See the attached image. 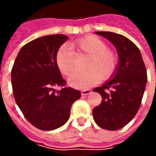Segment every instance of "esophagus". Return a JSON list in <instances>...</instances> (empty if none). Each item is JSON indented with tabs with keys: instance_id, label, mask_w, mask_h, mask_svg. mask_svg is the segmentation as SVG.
<instances>
[{
	"instance_id": "obj_1",
	"label": "esophagus",
	"mask_w": 156,
	"mask_h": 156,
	"mask_svg": "<svg viewBox=\"0 0 156 156\" xmlns=\"http://www.w3.org/2000/svg\"><path fill=\"white\" fill-rule=\"evenodd\" d=\"M91 93V90H89V89H84V90H82L81 91V94L83 96H86V95L89 94Z\"/></svg>"
}]
</instances>
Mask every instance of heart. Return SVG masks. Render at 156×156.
I'll list each match as a JSON object with an SVG mask.
<instances>
[{"label": "heart", "mask_w": 156, "mask_h": 156, "mask_svg": "<svg viewBox=\"0 0 156 156\" xmlns=\"http://www.w3.org/2000/svg\"><path fill=\"white\" fill-rule=\"evenodd\" d=\"M77 54H85L88 58L85 62L86 71L74 73L68 78V83L78 89H86L96 84L100 78L107 80L115 74L119 58L115 51L108 49L105 41L94 35H88L72 42ZM56 65L66 76L74 70V57L71 49L66 45L58 48L55 56Z\"/></svg>", "instance_id": "obj_1"}]
</instances>
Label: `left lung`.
<instances>
[{
	"mask_svg": "<svg viewBox=\"0 0 156 156\" xmlns=\"http://www.w3.org/2000/svg\"><path fill=\"white\" fill-rule=\"evenodd\" d=\"M111 41L119 55L115 73L101 87L94 89L102 96L100 105L93 109L95 123L108 130H117L129 124L140 107L147 82V72L140 51L124 36L96 32Z\"/></svg>",
	"mask_w": 156,
	"mask_h": 156,
	"instance_id": "8db88e82",
	"label": "left lung"
}]
</instances>
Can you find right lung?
Segmentation results:
<instances>
[{
    "mask_svg": "<svg viewBox=\"0 0 156 156\" xmlns=\"http://www.w3.org/2000/svg\"><path fill=\"white\" fill-rule=\"evenodd\" d=\"M68 37L48 35L32 40L18 52L12 69L13 95L23 115L41 130H53L68 120L72 105L81 97L78 90L64 86L56 65L58 49Z\"/></svg>",
    "mask_w": 156,
    "mask_h": 156,
    "instance_id": "right-lung-1",
    "label": "right lung"
}]
</instances>
